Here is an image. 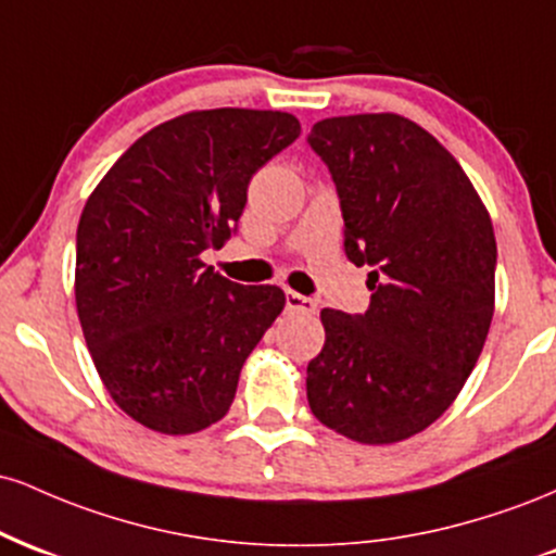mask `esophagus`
Here are the masks:
<instances>
[{
  "label": "esophagus",
  "mask_w": 556,
  "mask_h": 556,
  "mask_svg": "<svg viewBox=\"0 0 556 556\" xmlns=\"http://www.w3.org/2000/svg\"><path fill=\"white\" fill-rule=\"evenodd\" d=\"M287 311H300V314H316V300L300 295V292L287 290Z\"/></svg>",
  "instance_id": "obj_1"
}]
</instances>
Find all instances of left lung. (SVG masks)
<instances>
[{"mask_svg": "<svg viewBox=\"0 0 556 556\" xmlns=\"http://www.w3.org/2000/svg\"><path fill=\"white\" fill-rule=\"evenodd\" d=\"M308 143L334 177L348 258L371 266L366 314L321 311L311 413L358 444L405 442L444 416L486 342L494 225L457 159L402 114L321 119Z\"/></svg>", "mask_w": 556, "mask_h": 556, "instance_id": "8db88e82", "label": "left lung"}]
</instances>
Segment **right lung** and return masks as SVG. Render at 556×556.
<instances>
[{"mask_svg": "<svg viewBox=\"0 0 556 556\" xmlns=\"http://www.w3.org/2000/svg\"><path fill=\"white\" fill-rule=\"evenodd\" d=\"M298 117L195 110L151 127L88 195L75 305L96 371L146 429L185 437L227 416L240 368L274 318L277 285L229 282L203 264L232 238L248 182L295 143Z\"/></svg>", "mask_w": 556, "mask_h": 556, "instance_id": "add662e5", "label": "right lung"}]
</instances>
